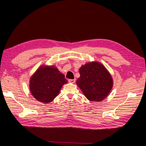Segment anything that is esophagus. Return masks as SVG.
Returning a JSON list of instances; mask_svg holds the SVG:
<instances>
[{
  "label": "esophagus",
  "instance_id": "esophagus-1",
  "mask_svg": "<svg viewBox=\"0 0 146 146\" xmlns=\"http://www.w3.org/2000/svg\"><path fill=\"white\" fill-rule=\"evenodd\" d=\"M69 83H74L75 82H76V80L75 79H69V80H68Z\"/></svg>",
  "mask_w": 146,
  "mask_h": 146
}]
</instances>
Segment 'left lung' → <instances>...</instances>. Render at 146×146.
<instances>
[{
  "instance_id": "obj_1",
  "label": "left lung",
  "mask_w": 146,
  "mask_h": 146,
  "mask_svg": "<svg viewBox=\"0 0 146 146\" xmlns=\"http://www.w3.org/2000/svg\"><path fill=\"white\" fill-rule=\"evenodd\" d=\"M80 77L77 85L86 98L91 102L105 99L111 91L113 82L111 75L104 66L97 61L82 66Z\"/></svg>"
}]
</instances>
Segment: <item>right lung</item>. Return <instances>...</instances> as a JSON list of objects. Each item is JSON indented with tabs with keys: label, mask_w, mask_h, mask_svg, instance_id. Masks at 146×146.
Wrapping results in <instances>:
<instances>
[{
	"label": "right lung",
	"mask_w": 146,
	"mask_h": 146,
	"mask_svg": "<svg viewBox=\"0 0 146 146\" xmlns=\"http://www.w3.org/2000/svg\"><path fill=\"white\" fill-rule=\"evenodd\" d=\"M68 80L54 66H41L30 78V90L34 98L42 103H49L58 95Z\"/></svg>",
	"instance_id": "right-lung-1"
}]
</instances>
